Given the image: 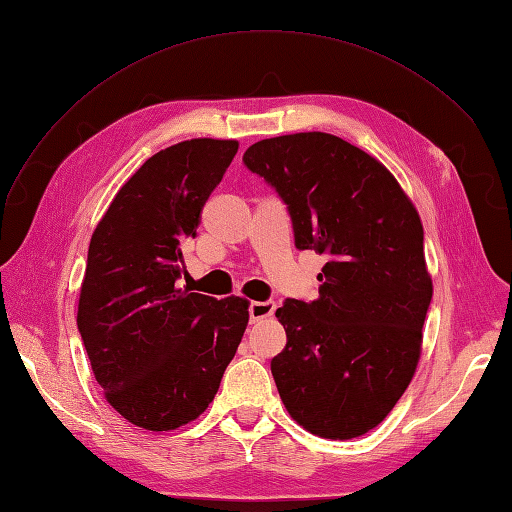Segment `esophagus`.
<instances>
[{"label": "esophagus", "mask_w": 512, "mask_h": 512, "mask_svg": "<svg viewBox=\"0 0 512 512\" xmlns=\"http://www.w3.org/2000/svg\"><path fill=\"white\" fill-rule=\"evenodd\" d=\"M275 312V303L273 301H254L250 303V320L258 322L262 318H269Z\"/></svg>", "instance_id": "1"}]
</instances>
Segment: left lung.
Instances as JSON below:
<instances>
[{"mask_svg":"<svg viewBox=\"0 0 512 512\" xmlns=\"http://www.w3.org/2000/svg\"><path fill=\"white\" fill-rule=\"evenodd\" d=\"M243 162L286 200L299 250L329 256L318 299L275 312L288 337L271 361L277 391L314 436L359 438L421 359L433 294L421 218L389 168L327 132L265 138Z\"/></svg>","mask_w":512,"mask_h":512,"instance_id":"left-lung-1","label":"left lung"}]
</instances>
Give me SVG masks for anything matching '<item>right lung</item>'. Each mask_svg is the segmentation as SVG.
Listing matches in <instances>:
<instances>
[{
	"label": "right lung",
	"mask_w": 512,
	"mask_h": 512,
	"mask_svg": "<svg viewBox=\"0 0 512 512\" xmlns=\"http://www.w3.org/2000/svg\"><path fill=\"white\" fill-rule=\"evenodd\" d=\"M237 141L192 138L151 156L91 235L76 324L104 397L128 423L170 431L203 414L250 320V301L175 286Z\"/></svg>",
	"instance_id": "1"
}]
</instances>
